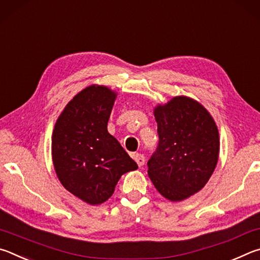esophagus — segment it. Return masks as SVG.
Segmentation results:
<instances>
[{
	"label": "esophagus",
	"instance_id": "1",
	"mask_svg": "<svg viewBox=\"0 0 260 260\" xmlns=\"http://www.w3.org/2000/svg\"><path fill=\"white\" fill-rule=\"evenodd\" d=\"M134 158H135V161L137 162L138 167H143V166H144V163H145V156L143 155V154H139V153L135 154Z\"/></svg>",
	"mask_w": 260,
	"mask_h": 260
}]
</instances>
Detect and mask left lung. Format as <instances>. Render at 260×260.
<instances>
[{"label":"left lung","mask_w":260,"mask_h":260,"mask_svg":"<svg viewBox=\"0 0 260 260\" xmlns=\"http://www.w3.org/2000/svg\"><path fill=\"white\" fill-rule=\"evenodd\" d=\"M158 144L147 162L155 188L171 201L198 193L217 166L219 135L210 114L195 100L176 97L154 111Z\"/></svg>","instance_id":"8db88e82"}]
</instances>
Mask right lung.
Masks as SVG:
<instances>
[{
    "label": "right lung",
    "mask_w": 260,
    "mask_h": 260,
    "mask_svg": "<svg viewBox=\"0 0 260 260\" xmlns=\"http://www.w3.org/2000/svg\"><path fill=\"white\" fill-rule=\"evenodd\" d=\"M115 93L91 85L73 98L57 120L52 136L53 166L68 192L89 204L112 197L118 179L138 168L107 123Z\"/></svg>",
    "instance_id": "1"
}]
</instances>
